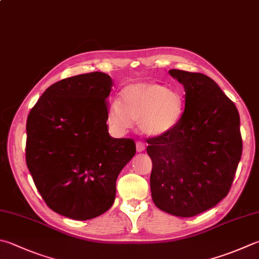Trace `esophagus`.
<instances>
[{
  "label": "esophagus",
  "instance_id": "esophagus-1",
  "mask_svg": "<svg viewBox=\"0 0 259 259\" xmlns=\"http://www.w3.org/2000/svg\"><path fill=\"white\" fill-rule=\"evenodd\" d=\"M144 150H145V144L138 141V142H136V151H138V152H143Z\"/></svg>",
  "mask_w": 259,
  "mask_h": 259
}]
</instances>
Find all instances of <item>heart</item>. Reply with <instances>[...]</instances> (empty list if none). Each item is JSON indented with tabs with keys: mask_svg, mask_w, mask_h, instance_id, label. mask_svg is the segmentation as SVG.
Listing matches in <instances>:
<instances>
[{
	"mask_svg": "<svg viewBox=\"0 0 259 259\" xmlns=\"http://www.w3.org/2000/svg\"><path fill=\"white\" fill-rule=\"evenodd\" d=\"M183 110V97L177 90L157 82H138L124 88L121 101L111 102L107 119L117 132L127 131L139 121L143 134L155 138L174 130Z\"/></svg>",
	"mask_w": 259,
	"mask_h": 259,
	"instance_id": "b5f03b06",
	"label": "heart"
}]
</instances>
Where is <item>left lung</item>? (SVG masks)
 I'll list each match as a JSON object with an SVG mask.
<instances>
[{
  "label": "left lung",
  "instance_id": "1",
  "mask_svg": "<svg viewBox=\"0 0 259 259\" xmlns=\"http://www.w3.org/2000/svg\"><path fill=\"white\" fill-rule=\"evenodd\" d=\"M185 89V110L169 133L148 140L153 203L179 218L205 212L227 196L242 153L240 117L211 77L170 70Z\"/></svg>",
  "mask_w": 259,
  "mask_h": 259
}]
</instances>
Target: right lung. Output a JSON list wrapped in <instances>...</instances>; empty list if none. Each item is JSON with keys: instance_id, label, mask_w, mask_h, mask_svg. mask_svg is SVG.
<instances>
[{"instance_id": "right-lung-1", "label": "right lung", "mask_w": 259, "mask_h": 259, "mask_svg": "<svg viewBox=\"0 0 259 259\" xmlns=\"http://www.w3.org/2000/svg\"><path fill=\"white\" fill-rule=\"evenodd\" d=\"M111 77L92 72L47 88L27 119L26 161L39 194L61 215L85 221L113 206L116 180L136 152L107 125Z\"/></svg>"}]
</instances>
